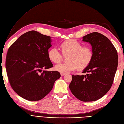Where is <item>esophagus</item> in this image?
Masks as SVG:
<instances>
[{
  "instance_id": "1",
  "label": "esophagus",
  "mask_w": 124,
  "mask_h": 124,
  "mask_svg": "<svg viewBox=\"0 0 124 124\" xmlns=\"http://www.w3.org/2000/svg\"><path fill=\"white\" fill-rule=\"evenodd\" d=\"M61 75L62 76H65V74H64V73H61Z\"/></svg>"
}]
</instances>
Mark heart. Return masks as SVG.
<instances>
[{"instance_id":"heart-1","label":"heart","mask_w":124,"mask_h":124,"mask_svg":"<svg viewBox=\"0 0 124 124\" xmlns=\"http://www.w3.org/2000/svg\"><path fill=\"white\" fill-rule=\"evenodd\" d=\"M60 47L62 53L67 57V62L56 65L54 69L62 73H68L78 69L82 71L88 67L92 62L93 52L90 46H83L76 39H68L62 42ZM56 47L49 49L47 55L49 60L54 63H59L63 59V56Z\"/></svg>"}]
</instances>
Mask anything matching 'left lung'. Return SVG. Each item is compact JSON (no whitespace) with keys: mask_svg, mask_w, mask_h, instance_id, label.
Here are the masks:
<instances>
[{"mask_svg":"<svg viewBox=\"0 0 124 124\" xmlns=\"http://www.w3.org/2000/svg\"><path fill=\"white\" fill-rule=\"evenodd\" d=\"M83 39L92 46L93 57L83 71L87 74L72 75L69 88L79 100L93 101L103 97L111 89L118 67V53L108 39L100 33L92 32Z\"/></svg>","mask_w":124,"mask_h":124,"instance_id":"obj_1","label":"left lung"}]
</instances>
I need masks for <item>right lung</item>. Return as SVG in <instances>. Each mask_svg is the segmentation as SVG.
Segmentation results:
<instances>
[{"mask_svg":"<svg viewBox=\"0 0 124 124\" xmlns=\"http://www.w3.org/2000/svg\"><path fill=\"white\" fill-rule=\"evenodd\" d=\"M51 41L49 36L31 31L21 35L8 50L5 67L9 82L14 91L25 100L43 99L61 77L59 71L44 70L53 67L47 55Z\"/></svg>","mask_w":124,"mask_h":124,"instance_id":"add662e5","label":"right lung"}]
</instances>
